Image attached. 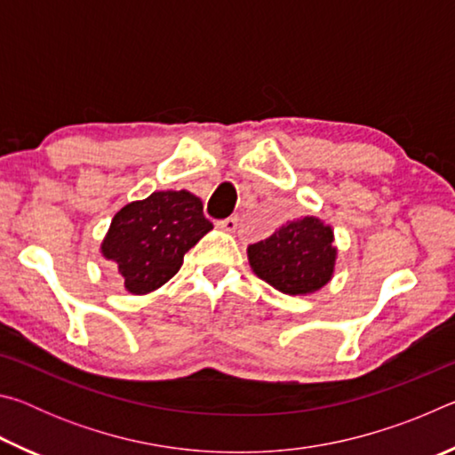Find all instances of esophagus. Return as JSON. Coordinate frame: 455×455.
I'll list each match as a JSON object with an SVG mask.
<instances>
[{"label":"esophagus","instance_id":"34e87169","mask_svg":"<svg viewBox=\"0 0 455 455\" xmlns=\"http://www.w3.org/2000/svg\"><path fill=\"white\" fill-rule=\"evenodd\" d=\"M236 225H238V219H236V217H228V219L217 220V228L225 230V233H235V230H236Z\"/></svg>","mask_w":455,"mask_h":455}]
</instances>
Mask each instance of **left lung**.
<instances>
[{
    "label": "left lung",
    "mask_w": 455,
    "mask_h": 455,
    "mask_svg": "<svg viewBox=\"0 0 455 455\" xmlns=\"http://www.w3.org/2000/svg\"><path fill=\"white\" fill-rule=\"evenodd\" d=\"M249 265L259 279L291 297L321 291L337 265L335 233L319 217L289 220L265 241L249 244Z\"/></svg>",
    "instance_id": "8db88e82"
}]
</instances>
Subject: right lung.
Wrapping results in <instances>:
<instances>
[{"label":"right lung","mask_w":455,"mask_h":455,"mask_svg":"<svg viewBox=\"0 0 455 455\" xmlns=\"http://www.w3.org/2000/svg\"><path fill=\"white\" fill-rule=\"evenodd\" d=\"M212 230L203 200L188 190H158L114 214L100 244L130 295H148L180 271L184 252Z\"/></svg>","instance_id":"right-lung-1"}]
</instances>
